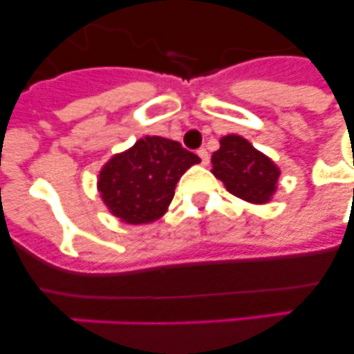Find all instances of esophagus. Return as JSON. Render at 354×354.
I'll return each instance as SVG.
<instances>
[{
  "label": "esophagus",
  "mask_w": 354,
  "mask_h": 354,
  "mask_svg": "<svg viewBox=\"0 0 354 354\" xmlns=\"http://www.w3.org/2000/svg\"><path fill=\"white\" fill-rule=\"evenodd\" d=\"M198 156H200V159H202V165H207L209 162V152L205 149H198Z\"/></svg>",
  "instance_id": "1"
}]
</instances>
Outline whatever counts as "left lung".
<instances>
[{
	"instance_id": "obj_1",
	"label": "left lung",
	"mask_w": 354,
	"mask_h": 354,
	"mask_svg": "<svg viewBox=\"0 0 354 354\" xmlns=\"http://www.w3.org/2000/svg\"><path fill=\"white\" fill-rule=\"evenodd\" d=\"M211 161L216 179H220L228 193L237 198L252 204H268L277 192L278 167L243 136H223Z\"/></svg>"
}]
</instances>
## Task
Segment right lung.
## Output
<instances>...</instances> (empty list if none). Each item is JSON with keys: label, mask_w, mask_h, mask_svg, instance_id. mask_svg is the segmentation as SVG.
Returning a JSON list of instances; mask_svg holds the SVG:
<instances>
[{"label": "right lung", "mask_w": 354, "mask_h": 354, "mask_svg": "<svg viewBox=\"0 0 354 354\" xmlns=\"http://www.w3.org/2000/svg\"><path fill=\"white\" fill-rule=\"evenodd\" d=\"M196 162L198 156L179 142L145 136L106 162L97 187L106 207L118 220L129 225L150 223L167 212L175 186Z\"/></svg>", "instance_id": "obj_1"}]
</instances>
